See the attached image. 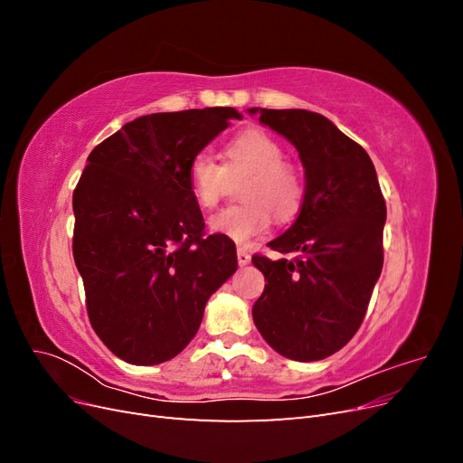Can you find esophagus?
Segmentation results:
<instances>
[{"label":"esophagus","instance_id":"34e87169","mask_svg":"<svg viewBox=\"0 0 463 463\" xmlns=\"http://www.w3.org/2000/svg\"><path fill=\"white\" fill-rule=\"evenodd\" d=\"M237 262H240V266H247L250 262V255L241 247L237 249Z\"/></svg>","mask_w":463,"mask_h":463}]
</instances>
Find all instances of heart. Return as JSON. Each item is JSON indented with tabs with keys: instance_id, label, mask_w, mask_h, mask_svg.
I'll return each instance as SVG.
<instances>
[{
	"instance_id": "1",
	"label": "heart",
	"mask_w": 463,
	"mask_h": 463,
	"mask_svg": "<svg viewBox=\"0 0 463 463\" xmlns=\"http://www.w3.org/2000/svg\"><path fill=\"white\" fill-rule=\"evenodd\" d=\"M249 174L240 189L245 201L220 210L208 220V228L235 243H249L278 220L298 214L303 201V181L296 167L286 162V148L270 133L247 129L223 146V165L208 152L193 156L187 184L194 203L214 208L230 187V179Z\"/></svg>"
}]
</instances>
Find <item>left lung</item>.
Here are the masks:
<instances>
[{
  "instance_id": "left-lung-1",
  "label": "left lung",
  "mask_w": 463,
  "mask_h": 463,
  "mask_svg": "<svg viewBox=\"0 0 463 463\" xmlns=\"http://www.w3.org/2000/svg\"><path fill=\"white\" fill-rule=\"evenodd\" d=\"M298 148L305 197L291 228L269 243L296 259L253 257L269 284L253 305L260 335L279 355L318 361L359 330L383 272L386 203L365 148L309 109L250 108Z\"/></svg>"
}]
</instances>
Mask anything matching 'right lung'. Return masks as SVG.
Wrapping results in <instances>:
<instances>
[{"label":"right lung","instance_id":"add662e5","mask_svg":"<svg viewBox=\"0 0 463 463\" xmlns=\"http://www.w3.org/2000/svg\"><path fill=\"white\" fill-rule=\"evenodd\" d=\"M230 119L241 114H150L89 154L73 193V257L94 332L131 365H158L184 352L208 298L237 270L226 237H204L187 184L189 162Z\"/></svg>","mask_w":463,"mask_h":463}]
</instances>
